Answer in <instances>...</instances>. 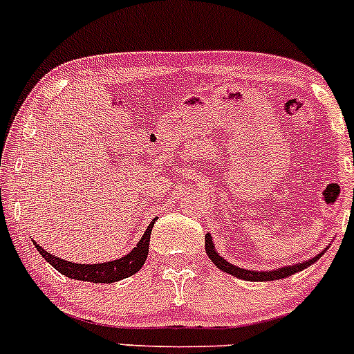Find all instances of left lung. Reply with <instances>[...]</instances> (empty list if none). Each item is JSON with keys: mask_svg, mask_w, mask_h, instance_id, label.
I'll return each mask as SVG.
<instances>
[{"mask_svg": "<svg viewBox=\"0 0 354 354\" xmlns=\"http://www.w3.org/2000/svg\"><path fill=\"white\" fill-rule=\"evenodd\" d=\"M205 252H207L209 259L216 264V268H219L221 272H225V273H230V275L236 277V279H240V280H247V282H272V280L287 279V277L294 275V273L303 272L304 268H308V266H311L313 263H317V261L324 256V252H320L308 261H301V263H297V264H289V266H282V268L268 270V272L245 270V268H240V266H235V264L228 263L225 257L219 256L218 250L214 249V242H212L211 233H205Z\"/></svg>", "mask_w": 354, "mask_h": 354, "instance_id": "obj_1", "label": "left lung"}]
</instances>
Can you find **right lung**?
Listing matches in <instances>:
<instances>
[{"mask_svg":"<svg viewBox=\"0 0 354 354\" xmlns=\"http://www.w3.org/2000/svg\"><path fill=\"white\" fill-rule=\"evenodd\" d=\"M157 219V218H156ZM153 219L149 225V228L145 230L143 236L140 239V242L129 250L126 256L119 257V259L107 261V263H97V264H79L72 263V261L60 259V257L53 256V254L48 252L44 247H41L39 243L34 242L37 252L48 261V263L53 266L57 272H60L62 275L68 277V279L74 280H82V282H93V283H112L119 282L122 279H128V277L135 275L136 272L142 270V266L145 264L147 256H149V243H150V233L153 228Z\"/></svg>","mask_w":354,"mask_h":354,"instance_id":"obj_1","label":"right lung"}]
</instances>
